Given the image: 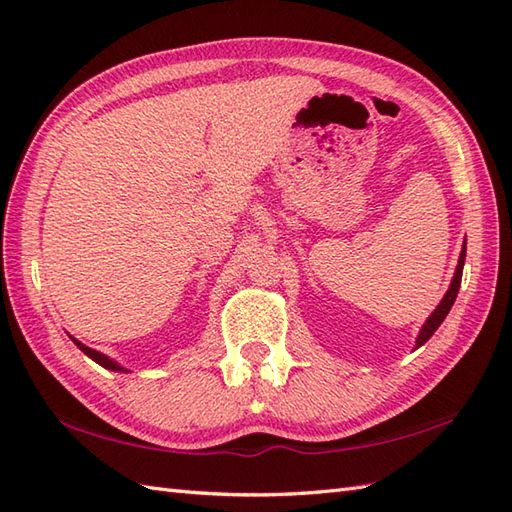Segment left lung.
Listing matches in <instances>:
<instances>
[{"instance_id":"obj_1","label":"left lung","mask_w":512,"mask_h":512,"mask_svg":"<svg viewBox=\"0 0 512 512\" xmlns=\"http://www.w3.org/2000/svg\"><path fill=\"white\" fill-rule=\"evenodd\" d=\"M464 258H467V238H464V245H462V252H460V258H458L456 274H453V278H451V285H449V289H447V293H445V298L440 300V304L436 306L434 313H431V315L427 317V322L423 324V328H420V333H418V337H416V348L423 346V344L427 342V339L438 331V326H440L442 322H445V317H447V313L451 311L453 302H456V298H458V289H460V282H462Z\"/></svg>"}]
</instances>
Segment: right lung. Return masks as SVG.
<instances>
[{"label":"right lung","instance_id":"1","mask_svg":"<svg viewBox=\"0 0 512 512\" xmlns=\"http://www.w3.org/2000/svg\"><path fill=\"white\" fill-rule=\"evenodd\" d=\"M72 337V335H70ZM72 342L78 346V348H81L83 352H85V355L89 357V359H94L96 363H100V366L102 368H107V370H113V372H129L127 368H124V366H120V363L118 361H113L111 357H107V355H102V352H98V350H94V348H89V346H85V344H81V342H78V339H74L72 337Z\"/></svg>","mask_w":512,"mask_h":512}]
</instances>
